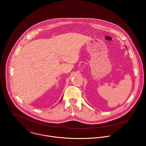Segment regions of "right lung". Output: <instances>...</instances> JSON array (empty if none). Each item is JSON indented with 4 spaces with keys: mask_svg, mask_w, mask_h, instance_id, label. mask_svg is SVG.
I'll use <instances>...</instances> for the list:
<instances>
[{
    "mask_svg": "<svg viewBox=\"0 0 146 146\" xmlns=\"http://www.w3.org/2000/svg\"><path fill=\"white\" fill-rule=\"evenodd\" d=\"M62 98H61V100H62Z\"/></svg>",
    "mask_w": 146,
    "mask_h": 146,
    "instance_id": "1",
    "label": "right lung"
}]
</instances>
